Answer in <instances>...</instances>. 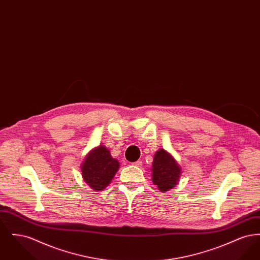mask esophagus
<instances>
[{
	"instance_id": "34e87169",
	"label": "esophagus",
	"mask_w": 260,
	"mask_h": 260,
	"mask_svg": "<svg viewBox=\"0 0 260 260\" xmlns=\"http://www.w3.org/2000/svg\"><path fill=\"white\" fill-rule=\"evenodd\" d=\"M133 165H134V166H136V167H142V161H136V162H134Z\"/></svg>"
}]
</instances>
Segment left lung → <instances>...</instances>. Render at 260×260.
Returning a JSON list of instances; mask_svg holds the SVG:
<instances>
[{
	"label": "left lung",
	"instance_id": "left-lung-1",
	"mask_svg": "<svg viewBox=\"0 0 260 260\" xmlns=\"http://www.w3.org/2000/svg\"><path fill=\"white\" fill-rule=\"evenodd\" d=\"M152 181L161 192H167L177 184L181 168L173 156L164 149H159L152 162Z\"/></svg>",
	"mask_w": 260,
	"mask_h": 260
}]
</instances>
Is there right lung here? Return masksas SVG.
I'll list each match as a JSON object with an SVG mask.
<instances>
[{"instance_id": "1", "label": "right lung", "mask_w": 260, "mask_h": 260, "mask_svg": "<svg viewBox=\"0 0 260 260\" xmlns=\"http://www.w3.org/2000/svg\"><path fill=\"white\" fill-rule=\"evenodd\" d=\"M119 168L120 162L112 158L110 151L99 145L87 154L81 171L87 185L94 191H102L110 184Z\"/></svg>"}]
</instances>
